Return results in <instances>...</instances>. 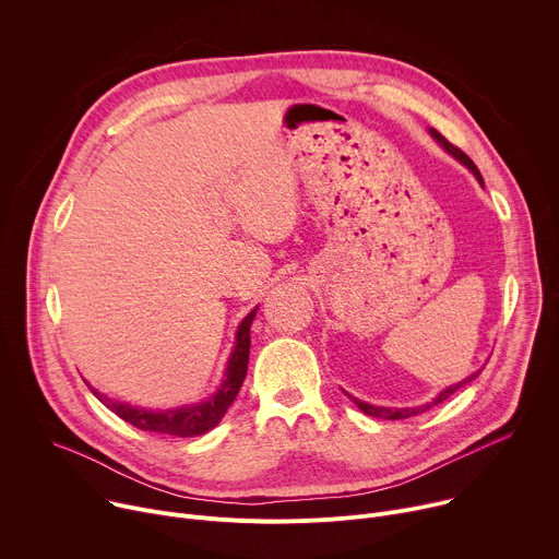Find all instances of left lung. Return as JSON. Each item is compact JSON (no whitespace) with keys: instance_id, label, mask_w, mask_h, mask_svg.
<instances>
[{"instance_id":"8db88e82","label":"left lung","mask_w":559,"mask_h":559,"mask_svg":"<svg viewBox=\"0 0 559 559\" xmlns=\"http://www.w3.org/2000/svg\"><path fill=\"white\" fill-rule=\"evenodd\" d=\"M430 135L436 138L453 157H457L462 164H466L471 170H473V175L479 179V183H484V179H481V175H479V170H477V166L473 164V159L464 153V151H460L457 146H453L442 133H438L436 129H430ZM481 373V370H477V373H473L471 378H466L464 382H460V384H453V386H449L447 391H442L436 400H432V404H440V402H444V400H449L455 391H460L464 384H468V382H473L477 376ZM355 404H357V408L361 411V413H366V415H370V417H378V419H408V417H415V415H419V413H426L432 404H424V406H417V408H384V406H373V404H366V402H359L357 397H350Z\"/></svg>"}]
</instances>
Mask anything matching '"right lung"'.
Here are the masks:
<instances>
[{
    "label": "right lung",
    "mask_w": 559,
    "mask_h": 559,
    "mask_svg": "<svg viewBox=\"0 0 559 559\" xmlns=\"http://www.w3.org/2000/svg\"><path fill=\"white\" fill-rule=\"evenodd\" d=\"M255 313H258V308H253V311L241 320V324L237 329V342L230 353V359L226 366V378H224L219 391L211 400H206L198 406H181V408H173V411H144V408H135L131 404L115 402V400L97 393L95 389H91V391L97 395L99 402L106 404V408H110L117 417L133 424L140 430L164 432V436H175V438L204 436L206 430L215 428L222 421V417L226 415L228 406L235 402V397L243 384L246 368H248V350H251V324H253Z\"/></svg>",
    "instance_id": "right-lung-1"
}]
</instances>
